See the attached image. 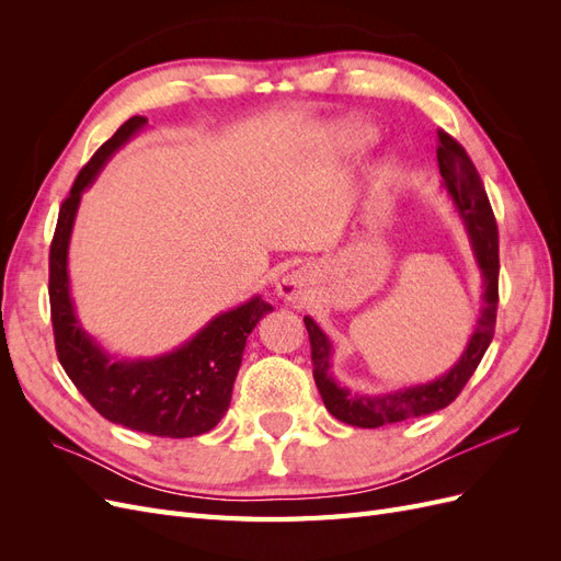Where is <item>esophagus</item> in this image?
Listing matches in <instances>:
<instances>
[{
  "mask_svg": "<svg viewBox=\"0 0 561 561\" xmlns=\"http://www.w3.org/2000/svg\"><path fill=\"white\" fill-rule=\"evenodd\" d=\"M276 293L285 301L301 304L309 295V274H307V271H293V274L283 276L276 285Z\"/></svg>",
  "mask_w": 561,
  "mask_h": 561,
  "instance_id": "34e87169",
  "label": "esophagus"
}]
</instances>
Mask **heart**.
I'll use <instances>...</instances> for the list:
<instances>
[{"label":"heart","instance_id":"obj_1","mask_svg":"<svg viewBox=\"0 0 561 561\" xmlns=\"http://www.w3.org/2000/svg\"><path fill=\"white\" fill-rule=\"evenodd\" d=\"M339 138H342L344 147H348V149H363L371 140H375V130H371L365 124L348 122V124H344L342 128H339Z\"/></svg>","mask_w":561,"mask_h":561}]
</instances>
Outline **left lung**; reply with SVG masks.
<instances>
[{
    "label": "left lung",
    "mask_w": 561,
    "mask_h": 561,
    "mask_svg": "<svg viewBox=\"0 0 561 561\" xmlns=\"http://www.w3.org/2000/svg\"><path fill=\"white\" fill-rule=\"evenodd\" d=\"M437 140L439 175H443L445 190L468 231L474 262H478L482 271V309L478 325H474L461 358L443 377L426 383L388 390V393L367 396L353 393V390H348L332 377L330 339L316 325L313 318L304 316V325H307L311 339L313 379L320 390V398L325 402L328 412L334 419L348 423V426L379 428L386 426V423H398L445 410L461 393L463 386L472 377V371L478 369L491 339H494L499 309V227L494 210L489 206L482 180L478 171H474L466 149L445 130L437 133Z\"/></svg>",
    "instance_id": "8db88e82"
}]
</instances>
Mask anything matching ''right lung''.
Returning a JSON list of instances; mask_svg holds the SVG:
<instances>
[{"mask_svg": "<svg viewBox=\"0 0 561 561\" xmlns=\"http://www.w3.org/2000/svg\"><path fill=\"white\" fill-rule=\"evenodd\" d=\"M145 126V116H130L81 168L70 196L62 201L48 254L50 320L58 360L98 414L147 435L194 437L213 431L227 414L248 334L274 307L262 297H252L241 307L215 316L171 353L157 358H114L81 328L70 295L67 250L81 194Z\"/></svg>", "mask_w": 561, "mask_h": 561, "instance_id": "obj_1", "label": "right lung"}]
</instances>
